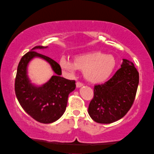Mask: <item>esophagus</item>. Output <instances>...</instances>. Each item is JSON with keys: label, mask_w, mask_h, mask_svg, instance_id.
I'll use <instances>...</instances> for the list:
<instances>
[{"label": "esophagus", "mask_w": 154, "mask_h": 154, "mask_svg": "<svg viewBox=\"0 0 154 154\" xmlns=\"http://www.w3.org/2000/svg\"><path fill=\"white\" fill-rule=\"evenodd\" d=\"M82 86H83L82 83L80 82H76V87H77V88H80V87H82Z\"/></svg>", "instance_id": "esophagus-1"}]
</instances>
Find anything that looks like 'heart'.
<instances>
[{
	"label": "heart",
	"instance_id": "b5f03b06",
	"mask_svg": "<svg viewBox=\"0 0 154 154\" xmlns=\"http://www.w3.org/2000/svg\"><path fill=\"white\" fill-rule=\"evenodd\" d=\"M59 63L67 74L73 75L77 69L82 70L87 81L101 83L106 81L111 75L115 67L116 60L112 54L91 52L77 55L74 61L63 57Z\"/></svg>",
	"mask_w": 154,
	"mask_h": 154
}]
</instances>
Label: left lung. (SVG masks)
<instances>
[{"mask_svg":"<svg viewBox=\"0 0 154 154\" xmlns=\"http://www.w3.org/2000/svg\"><path fill=\"white\" fill-rule=\"evenodd\" d=\"M139 74L132 62L123 59L121 68L109 80L94 87V97L88 112L99 123H111L122 119L134 101Z\"/></svg>","mask_w":154,"mask_h":154,"instance_id":"left-lung-1","label":"left lung"}]
</instances>
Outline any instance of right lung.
I'll return each instance as SVG.
<instances>
[{
	"mask_svg": "<svg viewBox=\"0 0 154 154\" xmlns=\"http://www.w3.org/2000/svg\"><path fill=\"white\" fill-rule=\"evenodd\" d=\"M48 46H37L22 57L17 66L15 92L20 104L27 114L37 122L51 123L56 122L66 109L68 95L75 89L74 80L60 76L61 68L50 57L36 52ZM41 57L50 64L55 75L48 82L37 86L27 75V65L34 57Z\"/></svg>",
	"mask_w": 154,
	"mask_h": 154,
	"instance_id": "obj_1",
	"label": "right lung"
}]
</instances>
